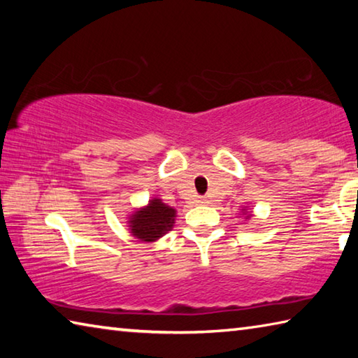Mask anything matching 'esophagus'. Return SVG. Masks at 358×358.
Wrapping results in <instances>:
<instances>
[{"label":"esophagus","instance_id":"34e87169","mask_svg":"<svg viewBox=\"0 0 358 358\" xmlns=\"http://www.w3.org/2000/svg\"><path fill=\"white\" fill-rule=\"evenodd\" d=\"M199 203H208L207 197H201V199H199Z\"/></svg>","mask_w":358,"mask_h":358}]
</instances>
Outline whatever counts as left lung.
<instances>
[{
	"label": "left lung",
	"instance_id": "obj_1",
	"mask_svg": "<svg viewBox=\"0 0 358 358\" xmlns=\"http://www.w3.org/2000/svg\"><path fill=\"white\" fill-rule=\"evenodd\" d=\"M243 215H245V213H243ZM248 217H251V213H248V215H246V220H248Z\"/></svg>",
	"mask_w": 358,
	"mask_h": 358
}]
</instances>
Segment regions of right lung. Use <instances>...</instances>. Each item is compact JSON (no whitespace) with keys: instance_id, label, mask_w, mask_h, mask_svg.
Here are the masks:
<instances>
[{"instance_id":"add662e5","label":"right lung","mask_w":358,"mask_h":358,"mask_svg":"<svg viewBox=\"0 0 358 358\" xmlns=\"http://www.w3.org/2000/svg\"><path fill=\"white\" fill-rule=\"evenodd\" d=\"M177 211L161 199H151L147 207L134 211L129 217V230L141 241H156L172 230Z\"/></svg>"}]
</instances>
